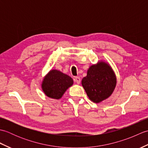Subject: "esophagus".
I'll list each match as a JSON object with an SVG mask.
<instances>
[{"instance_id":"34e87169","label":"esophagus","mask_w":148,"mask_h":148,"mask_svg":"<svg viewBox=\"0 0 148 148\" xmlns=\"http://www.w3.org/2000/svg\"><path fill=\"white\" fill-rule=\"evenodd\" d=\"M74 81H75V82H76V83L79 84L81 83L80 77H77V76L76 77H75V79H74Z\"/></svg>"}]
</instances>
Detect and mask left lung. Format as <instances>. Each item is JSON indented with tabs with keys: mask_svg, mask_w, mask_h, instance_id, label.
<instances>
[{
	"mask_svg": "<svg viewBox=\"0 0 148 148\" xmlns=\"http://www.w3.org/2000/svg\"><path fill=\"white\" fill-rule=\"evenodd\" d=\"M81 83L89 99L99 103L111 95L116 86V78L109 65L100 62L91 66Z\"/></svg>",
	"mask_w": 148,
	"mask_h": 148,
	"instance_id": "left-lung-1",
	"label": "left lung"
}]
</instances>
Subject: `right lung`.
I'll return each instance as SVG.
<instances>
[{"label": "right lung", "instance_id": "obj_1", "mask_svg": "<svg viewBox=\"0 0 148 148\" xmlns=\"http://www.w3.org/2000/svg\"><path fill=\"white\" fill-rule=\"evenodd\" d=\"M73 80L67 75L57 70H52L45 77L42 88L46 95L52 99H60Z\"/></svg>", "mask_w": 148, "mask_h": 148}]
</instances>
